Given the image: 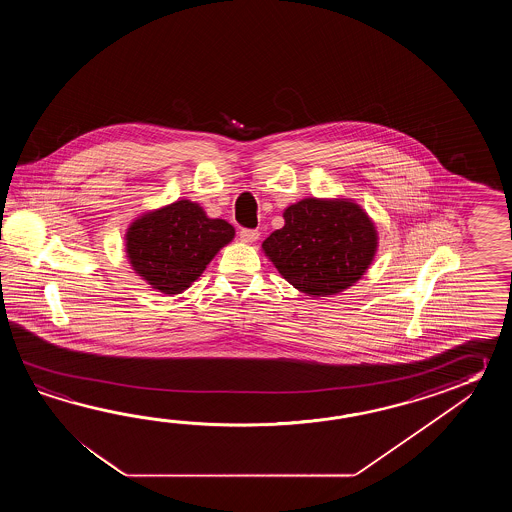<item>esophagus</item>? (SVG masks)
Segmentation results:
<instances>
[{
  "label": "esophagus",
  "mask_w": 512,
  "mask_h": 512,
  "mask_svg": "<svg viewBox=\"0 0 512 512\" xmlns=\"http://www.w3.org/2000/svg\"><path fill=\"white\" fill-rule=\"evenodd\" d=\"M260 238V232L254 229H241L240 230V240L245 241V243H252V241H256Z\"/></svg>",
  "instance_id": "34e87169"
}]
</instances>
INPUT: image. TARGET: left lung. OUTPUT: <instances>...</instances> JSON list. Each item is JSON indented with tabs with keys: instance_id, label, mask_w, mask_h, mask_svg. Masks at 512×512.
Masks as SVG:
<instances>
[{
	"instance_id": "1",
	"label": "left lung",
	"mask_w": 512,
	"mask_h": 512,
	"mask_svg": "<svg viewBox=\"0 0 512 512\" xmlns=\"http://www.w3.org/2000/svg\"><path fill=\"white\" fill-rule=\"evenodd\" d=\"M283 219V229L274 230L261 247L298 291L340 293L370 267L377 232L359 205L309 197L287 208Z\"/></svg>"
}]
</instances>
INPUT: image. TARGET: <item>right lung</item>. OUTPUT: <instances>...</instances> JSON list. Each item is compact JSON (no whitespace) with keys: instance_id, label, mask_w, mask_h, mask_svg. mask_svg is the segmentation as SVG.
Segmentation results:
<instances>
[{"instance_id":"1","label":"right lung","mask_w":512,"mask_h":512,"mask_svg":"<svg viewBox=\"0 0 512 512\" xmlns=\"http://www.w3.org/2000/svg\"><path fill=\"white\" fill-rule=\"evenodd\" d=\"M234 238L225 219H210L203 208L183 199L131 223L126 251L131 267L153 289L179 294L207 269Z\"/></svg>"}]
</instances>
